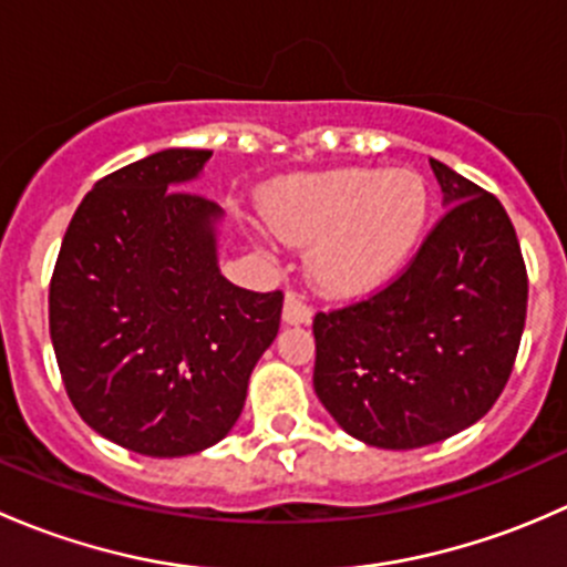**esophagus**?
<instances>
[{
	"label": "esophagus",
	"instance_id": "1",
	"mask_svg": "<svg viewBox=\"0 0 567 567\" xmlns=\"http://www.w3.org/2000/svg\"><path fill=\"white\" fill-rule=\"evenodd\" d=\"M282 318H285V323H310L312 307L307 305L305 296H299L296 290H288V296H285Z\"/></svg>",
	"mask_w": 567,
	"mask_h": 567
}]
</instances>
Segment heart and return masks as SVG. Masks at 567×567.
Returning <instances> with one entry per match:
<instances>
[{
  "mask_svg": "<svg viewBox=\"0 0 567 567\" xmlns=\"http://www.w3.org/2000/svg\"><path fill=\"white\" fill-rule=\"evenodd\" d=\"M431 194L411 169H331L296 177L268 199L274 230L316 244L310 268L323 290L359 296L390 282L425 233Z\"/></svg>",
  "mask_w": 567,
  "mask_h": 567,
  "instance_id": "obj_1",
  "label": "heart"
}]
</instances>
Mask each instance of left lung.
<instances>
[{"mask_svg": "<svg viewBox=\"0 0 567 567\" xmlns=\"http://www.w3.org/2000/svg\"><path fill=\"white\" fill-rule=\"evenodd\" d=\"M450 205L409 266L368 299L318 312L320 403L384 450L436 444L488 414L516 364L529 279L511 216L431 158Z\"/></svg>", "mask_w": 567, "mask_h": 567, "instance_id": "1", "label": "left lung"}]
</instances>
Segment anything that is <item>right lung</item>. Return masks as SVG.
<instances>
[{"mask_svg":"<svg viewBox=\"0 0 567 567\" xmlns=\"http://www.w3.org/2000/svg\"><path fill=\"white\" fill-rule=\"evenodd\" d=\"M210 151L169 147L101 177L73 214L49 285V331L73 409L153 458L210 447L241 416L282 290L216 266L219 205L183 188Z\"/></svg>","mask_w":567,"mask_h":567,"instance_id":"add662e5","label":"right lung"}]
</instances>
